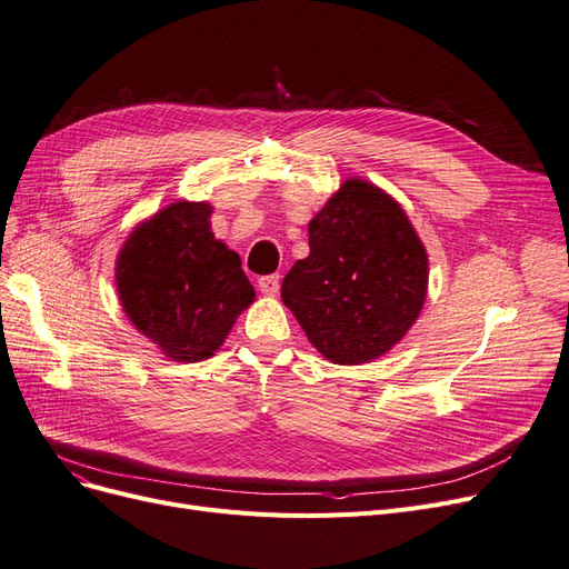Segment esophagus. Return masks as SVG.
I'll return each instance as SVG.
<instances>
[{
	"label": "esophagus",
	"instance_id": "34e87169",
	"mask_svg": "<svg viewBox=\"0 0 569 569\" xmlns=\"http://www.w3.org/2000/svg\"><path fill=\"white\" fill-rule=\"evenodd\" d=\"M258 288H260L264 295H277V292H279V288H281V279H279V274H267V277H260Z\"/></svg>",
	"mask_w": 569,
	"mask_h": 569
}]
</instances>
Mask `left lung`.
Masks as SVG:
<instances>
[{"label":"left lung","instance_id":"obj_1","mask_svg":"<svg viewBox=\"0 0 569 569\" xmlns=\"http://www.w3.org/2000/svg\"><path fill=\"white\" fill-rule=\"evenodd\" d=\"M428 292V253L405 209L349 179L309 223V256L286 274L281 300L318 353L362 365L416 323Z\"/></svg>","mask_w":569,"mask_h":569}]
</instances>
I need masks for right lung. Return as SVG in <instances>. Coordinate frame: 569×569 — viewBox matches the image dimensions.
<instances>
[{
  "label": "right lung",
  "instance_id": "obj_1",
  "mask_svg": "<svg viewBox=\"0 0 569 569\" xmlns=\"http://www.w3.org/2000/svg\"><path fill=\"white\" fill-rule=\"evenodd\" d=\"M211 204L179 200L122 243L116 288L132 326L177 362H200L223 346L256 300L241 260L211 232Z\"/></svg>",
  "mask_w": 569,
  "mask_h": 569
}]
</instances>
